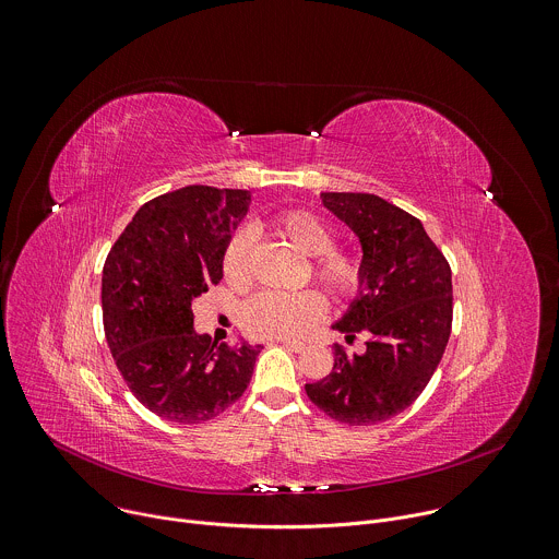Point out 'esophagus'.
<instances>
[{
    "label": "esophagus",
    "instance_id": "1",
    "mask_svg": "<svg viewBox=\"0 0 559 559\" xmlns=\"http://www.w3.org/2000/svg\"><path fill=\"white\" fill-rule=\"evenodd\" d=\"M284 343V347H288L290 352H295V354H301V352H306V343L304 341H282Z\"/></svg>",
    "mask_w": 559,
    "mask_h": 559
}]
</instances>
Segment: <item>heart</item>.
<instances>
[{"instance_id":"heart-1","label":"heart","mask_w":559,"mask_h":559,"mask_svg":"<svg viewBox=\"0 0 559 559\" xmlns=\"http://www.w3.org/2000/svg\"><path fill=\"white\" fill-rule=\"evenodd\" d=\"M269 229L299 253L312 258L314 277L334 295L349 297L358 290L362 282L360 262L345 251L332 249L334 234L317 214L286 210L269 221ZM249 234L236 231L223 251V275L236 288L249 282ZM321 312L323 299L314 290H262L242 306V328L260 338H288L306 332Z\"/></svg>"}]
</instances>
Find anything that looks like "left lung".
I'll return each instance as SVG.
<instances>
[{
  "label": "left lung",
  "instance_id": "8db88e82",
  "mask_svg": "<svg viewBox=\"0 0 559 559\" xmlns=\"http://www.w3.org/2000/svg\"><path fill=\"white\" fill-rule=\"evenodd\" d=\"M321 203L360 242L362 282L334 330L367 332V349L334 345V367L308 397L349 426L386 421L432 378L452 325V273L424 225L376 194L321 192Z\"/></svg>",
  "mask_w": 559,
  "mask_h": 559
}]
</instances>
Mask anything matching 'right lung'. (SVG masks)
Listing matches in <instances>:
<instances>
[{"label":"right lung","mask_w":559,"mask_h":559,"mask_svg":"<svg viewBox=\"0 0 559 559\" xmlns=\"http://www.w3.org/2000/svg\"><path fill=\"white\" fill-rule=\"evenodd\" d=\"M247 190L188 186L138 210L103 269V319L133 395L175 424H201L247 389L262 345L194 330V299L223 280V251L247 216Z\"/></svg>","instance_id":"right-lung-1"}]
</instances>
